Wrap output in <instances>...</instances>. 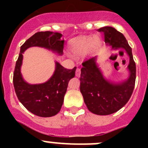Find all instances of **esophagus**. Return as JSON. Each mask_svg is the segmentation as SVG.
<instances>
[{"label":"esophagus","instance_id":"obj_1","mask_svg":"<svg viewBox=\"0 0 148 148\" xmlns=\"http://www.w3.org/2000/svg\"><path fill=\"white\" fill-rule=\"evenodd\" d=\"M80 74H81V70H80L79 68H77L76 69V77H80Z\"/></svg>","mask_w":148,"mask_h":148}]
</instances>
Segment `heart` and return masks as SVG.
Here are the masks:
<instances>
[{
    "mask_svg": "<svg viewBox=\"0 0 148 148\" xmlns=\"http://www.w3.org/2000/svg\"><path fill=\"white\" fill-rule=\"evenodd\" d=\"M101 40L99 37L80 36L71 40L69 43V50L74 56H82L90 48H97L100 46Z\"/></svg>",
    "mask_w": 148,
    "mask_h": 148,
    "instance_id": "obj_1",
    "label": "heart"
}]
</instances>
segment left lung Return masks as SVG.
<instances>
[{
    "instance_id": "1",
    "label": "left lung",
    "mask_w": 148,
    "mask_h": 148,
    "mask_svg": "<svg viewBox=\"0 0 148 148\" xmlns=\"http://www.w3.org/2000/svg\"><path fill=\"white\" fill-rule=\"evenodd\" d=\"M98 31L104 35V41L112 49H125L130 57L128 79L119 84L112 83L103 77L96 63L97 57L82 63L80 76V92L91 112L98 115H108L116 112L129 101L136 79V66L132 49L122 33L110 26H104Z\"/></svg>"
}]
</instances>
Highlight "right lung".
<instances>
[{
    "mask_svg": "<svg viewBox=\"0 0 148 148\" xmlns=\"http://www.w3.org/2000/svg\"><path fill=\"white\" fill-rule=\"evenodd\" d=\"M62 36V34L51 31L36 33L21 46L15 66L13 82L16 96L28 111L39 117H52L60 111L68 83L75 76L77 67L66 69L56 62L54 73L47 82L30 84L24 81L21 73L23 53L28 48L39 46L62 54L64 40Z\"/></svg>",
    "mask_w": 148,
    "mask_h": 148,
    "instance_id": "obj_1",
    "label": "right lung"
}]
</instances>
